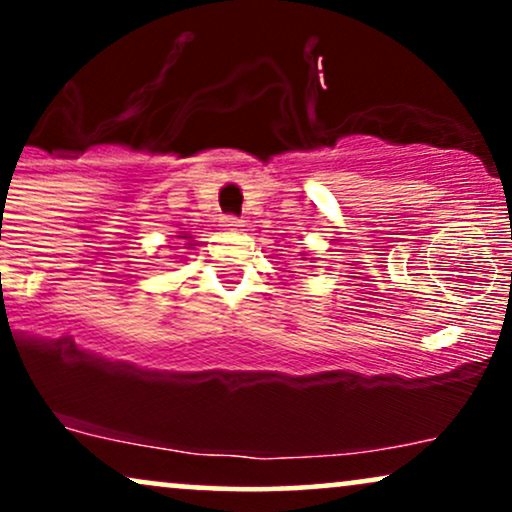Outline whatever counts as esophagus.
<instances>
[{
	"label": "esophagus",
	"mask_w": 512,
	"mask_h": 512,
	"mask_svg": "<svg viewBox=\"0 0 512 512\" xmlns=\"http://www.w3.org/2000/svg\"><path fill=\"white\" fill-rule=\"evenodd\" d=\"M221 223L228 228V231H238V228H243V219H238V216H223Z\"/></svg>",
	"instance_id": "esophagus-1"
}]
</instances>
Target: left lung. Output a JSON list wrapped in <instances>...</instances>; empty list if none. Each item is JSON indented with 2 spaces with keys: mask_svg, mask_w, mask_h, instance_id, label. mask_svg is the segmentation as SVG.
Masks as SVG:
<instances>
[{
  "mask_svg": "<svg viewBox=\"0 0 512 512\" xmlns=\"http://www.w3.org/2000/svg\"><path fill=\"white\" fill-rule=\"evenodd\" d=\"M303 255H305V252H303ZM303 260H308V257H303Z\"/></svg>",
  "mask_w": 512,
  "mask_h": 512,
  "instance_id": "1",
  "label": "left lung"
}]
</instances>
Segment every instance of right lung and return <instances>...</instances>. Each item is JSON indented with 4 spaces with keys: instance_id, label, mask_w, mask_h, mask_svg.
Listing matches in <instances>:
<instances>
[{
    "instance_id": "right-lung-1",
    "label": "right lung",
    "mask_w": 512,
    "mask_h": 512,
    "mask_svg": "<svg viewBox=\"0 0 512 512\" xmlns=\"http://www.w3.org/2000/svg\"><path fill=\"white\" fill-rule=\"evenodd\" d=\"M180 238H190V236H180Z\"/></svg>"
}]
</instances>
